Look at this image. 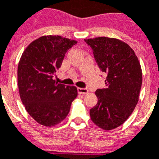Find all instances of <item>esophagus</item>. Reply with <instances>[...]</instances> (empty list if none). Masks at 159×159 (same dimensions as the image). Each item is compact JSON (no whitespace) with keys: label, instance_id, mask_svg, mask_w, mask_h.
Wrapping results in <instances>:
<instances>
[{"label":"esophagus","instance_id":"34e87169","mask_svg":"<svg viewBox=\"0 0 159 159\" xmlns=\"http://www.w3.org/2000/svg\"><path fill=\"white\" fill-rule=\"evenodd\" d=\"M78 92L80 94H87L88 93V88H78Z\"/></svg>","mask_w":159,"mask_h":159}]
</instances>
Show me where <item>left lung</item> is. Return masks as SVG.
I'll return each instance as SVG.
<instances>
[{"label":"left lung","mask_w":159,"mask_h":159,"mask_svg":"<svg viewBox=\"0 0 159 159\" xmlns=\"http://www.w3.org/2000/svg\"><path fill=\"white\" fill-rule=\"evenodd\" d=\"M93 52L99 69L107 73L106 88L95 92L98 102L90 110L96 126L110 130L123 124L134 111L143 75L138 57L124 42L108 37L84 40Z\"/></svg>","instance_id":"1"}]
</instances>
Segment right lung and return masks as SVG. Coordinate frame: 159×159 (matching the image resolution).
Instances as JSON below:
<instances>
[{"label":"right lung","mask_w":159,"mask_h":159,"mask_svg":"<svg viewBox=\"0 0 159 159\" xmlns=\"http://www.w3.org/2000/svg\"><path fill=\"white\" fill-rule=\"evenodd\" d=\"M76 43L60 36H41L26 48L20 60L17 82L20 99L31 117L45 127L63 121L77 96L75 87L53 80L67 51Z\"/></svg>","instance_id":"1"}]
</instances>
